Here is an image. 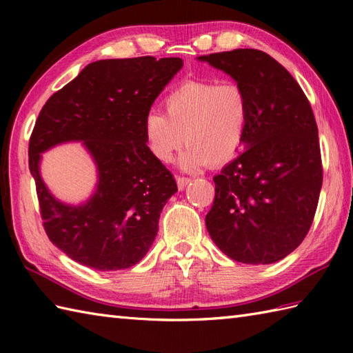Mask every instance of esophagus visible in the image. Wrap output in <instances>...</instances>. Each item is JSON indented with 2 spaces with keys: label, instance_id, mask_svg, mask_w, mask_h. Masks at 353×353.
<instances>
[{
  "label": "esophagus",
  "instance_id": "obj_1",
  "mask_svg": "<svg viewBox=\"0 0 353 353\" xmlns=\"http://www.w3.org/2000/svg\"><path fill=\"white\" fill-rule=\"evenodd\" d=\"M176 182H177V188L179 190H185L186 188V185H188L190 182H191V179H188V177H181V176H177L176 177Z\"/></svg>",
  "mask_w": 353,
  "mask_h": 353
}]
</instances>
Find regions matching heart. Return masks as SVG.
<instances>
[{
	"label": "heart",
	"mask_w": 353,
	"mask_h": 353,
	"mask_svg": "<svg viewBox=\"0 0 353 353\" xmlns=\"http://www.w3.org/2000/svg\"><path fill=\"white\" fill-rule=\"evenodd\" d=\"M163 106L165 114L150 110L144 118L147 147L161 162H170L186 144L182 167H220L241 148L250 103L236 81H185L165 97Z\"/></svg>",
	"instance_id": "obj_1"
}]
</instances>
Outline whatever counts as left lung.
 <instances>
[{
  "instance_id": "obj_1",
  "label": "left lung",
  "mask_w": 353,
  "mask_h": 353,
  "mask_svg": "<svg viewBox=\"0 0 353 353\" xmlns=\"http://www.w3.org/2000/svg\"><path fill=\"white\" fill-rule=\"evenodd\" d=\"M197 59L229 74L250 103L244 152L214 177L208 232L230 259L273 264L303 241L319 203L323 168L311 104L264 51L238 48Z\"/></svg>"
}]
</instances>
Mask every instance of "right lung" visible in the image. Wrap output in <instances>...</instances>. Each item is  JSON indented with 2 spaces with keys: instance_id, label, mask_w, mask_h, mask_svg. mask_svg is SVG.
<instances>
[{
  "instance_id": "obj_1",
  "label": "right lung",
  "mask_w": 353,
  "mask_h": 353,
  "mask_svg": "<svg viewBox=\"0 0 353 353\" xmlns=\"http://www.w3.org/2000/svg\"><path fill=\"white\" fill-rule=\"evenodd\" d=\"M182 66L179 57L152 56L92 62L37 117L28 167L43 229L79 264L115 272L138 264L152 247L177 185L147 147L144 118ZM63 141H81L97 167L99 181L85 204H63L41 181V153Z\"/></svg>"
}]
</instances>
